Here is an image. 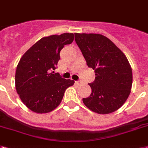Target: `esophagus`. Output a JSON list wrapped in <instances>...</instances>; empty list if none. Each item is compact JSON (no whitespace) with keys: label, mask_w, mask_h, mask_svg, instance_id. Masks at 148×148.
I'll return each instance as SVG.
<instances>
[{"label":"esophagus","mask_w":148,"mask_h":148,"mask_svg":"<svg viewBox=\"0 0 148 148\" xmlns=\"http://www.w3.org/2000/svg\"><path fill=\"white\" fill-rule=\"evenodd\" d=\"M75 84H80V81H79V80L78 81H75Z\"/></svg>","instance_id":"34e87169"}]
</instances>
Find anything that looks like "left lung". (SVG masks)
<instances>
[{"instance_id":"8db88e82","label":"left lung","mask_w":148,"mask_h":148,"mask_svg":"<svg viewBox=\"0 0 148 148\" xmlns=\"http://www.w3.org/2000/svg\"><path fill=\"white\" fill-rule=\"evenodd\" d=\"M89 68L95 71V80L89 84L90 96L84 105L98 114L116 111L128 99L132 86V70L125 55L107 37L96 33H74Z\"/></svg>"}]
</instances>
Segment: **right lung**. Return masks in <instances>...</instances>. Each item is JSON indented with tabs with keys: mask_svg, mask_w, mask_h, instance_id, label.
Returning a JSON list of instances; mask_svg holds the SVG:
<instances>
[{
	"mask_svg": "<svg viewBox=\"0 0 148 148\" xmlns=\"http://www.w3.org/2000/svg\"><path fill=\"white\" fill-rule=\"evenodd\" d=\"M73 41V33L43 37L20 58L16 70V90L31 111L41 114L53 111L62 102L66 89L74 85V80L52 71L64 45Z\"/></svg>",
	"mask_w": 148,
	"mask_h": 148,
	"instance_id": "obj_1",
	"label": "right lung"
}]
</instances>
